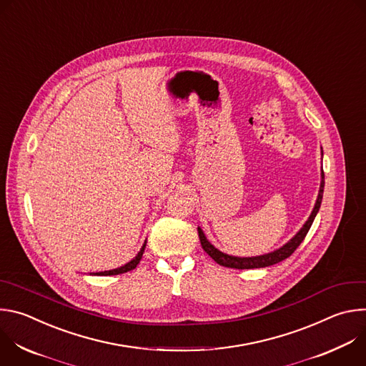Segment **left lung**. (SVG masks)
Masks as SVG:
<instances>
[{"label":"left lung","instance_id":"1","mask_svg":"<svg viewBox=\"0 0 366 366\" xmlns=\"http://www.w3.org/2000/svg\"><path fill=\"white\" fill-rule=\"evenodd\" d=\"M323 191H325V172L322 171V182H320V189H319V197L317 201L315 204V208H312V212L308 217V220L305 222V224L300 229V232L288 242L285 243L282 247L267 253V254H260V256H252V257H239V256H232L227 253L220 252L219 249H216L210 242L207 240L204 232L198 227V236H199V242L202 249L208 253V256L213 257L216 262L222 267L226 268H233V269H253V268H267L271 265H275L281 260L290 257L294 250L301 244V242L304 240V237L307 236L312 222L316 219V214L319 213V208L322 205V199H323Z\"/></svg>","mask_w":366,"mask_h":366}]
</instances>
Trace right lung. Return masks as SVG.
<instances>
[{
	"mask_svg": "<svg viewBox=\"0 0 366 366\" xmlns=\"http://www.w3.org/2000/svg\"><path fill=\"white\" fill-rule=\"evenodd\" d=\"M144 247H146V242H144V244L142 246L140 252L136 254V257H134V259H132L130 262H129V264H126L124 267H120V268H116V269H112V271L97 272V274H94V275H119V274H124V272H129V271L134 269V268L137 267V264L140 262V259H142V256H143V252H144Z\"/></svg>",
	"mask_w": 366,
	"mask_h": 366,
	"instance_id": "add662e5",
	"label": "right lung"
}]
</instances>
